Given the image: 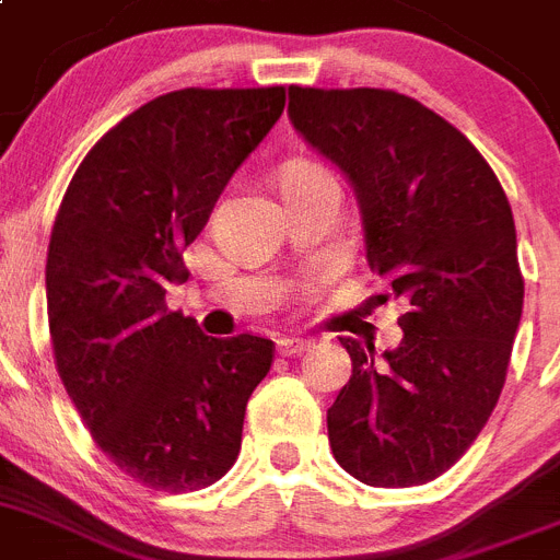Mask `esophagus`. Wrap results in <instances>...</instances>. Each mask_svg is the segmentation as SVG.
<instances>
[{
  "mask_svg": "<svg viewBox=\"0 0 560 560\" xmlns=\"http://www.w3.org/2000/svg\"><path fill=\"white\" fill-rule=\"evenodd\" d=\"M276 343H279L281 354H301L313 347V338H290V335H287V338L276 340Z\"/></svg>",
  "mask_w": 560,
  "mask_h": 560,
  "instance_id": "obj_1",
  "label": "esophagus"
}]
</instances>
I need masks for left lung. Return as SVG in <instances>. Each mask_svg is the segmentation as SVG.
<instances>
[{
    "label": "left lung",
    "instance_id": "8db88e82",
    "mask_svg": "<svg viewBox=\"0 0 560 560\" xmlns=\"http://www.w3.org/2000/svg\"><path fill=\"white\" fill-rule=\"evenodd\" d=\"M287 115L349 179L369 267L408 307L383 354L340 338L352 377L327 411L332 454L372 488L425 485L502 395L524 307L510 202L476 145L400 92L290 86Z\"/></svg>",
    "mask_w": 560,
    "mask_h": 560
}]
</instances>
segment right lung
Here are the masks:
<instances>
[{
    "instance_id": "1",
    "label": "right lung",
    "mask_w": 560,
    "mask_h": 560,
    "mask_svg": "<svg viewBox=\"0 0 560 560\" xmlns=\"http://www.w3.org/2000/svg\"><path fill=\"white\" fill-rule=\"evenodd\" d=\"M284 112V86L177 90L92 145L47 250V318L67 395L98 448L138 482L199 490L231 470L273 340L208 338L165 307L183 247Z\"/></svg>"
}]
</instances>
